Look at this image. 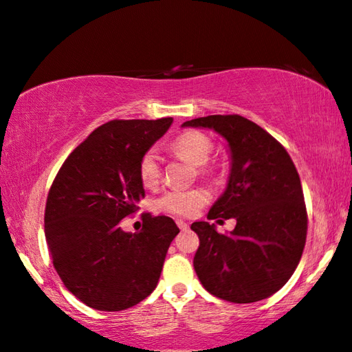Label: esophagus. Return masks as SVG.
I'll use <instances>...</instances> for the list:
<instances>
[{
  "instance_id": "34e87169",
  "label": "esophagus",
  "mask_w": 352,
  "mask_h": 352,
  "mask_svg": "<svg viewBox=\"0 0 352 352\" xmlns=\"http://www.w3.org/2000/svg\"><path fill=\"white\" fill-rule=\"evenodd\" d=\"M177 226L180 228L182 231H186V230H188V226H190V225H188L186 221H183V220H177Z\"/></svg>"
}]
</instances>
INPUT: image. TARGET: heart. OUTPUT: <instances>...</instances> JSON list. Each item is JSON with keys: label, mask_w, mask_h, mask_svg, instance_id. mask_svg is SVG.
I'll use <instances>...</instances> for the list:
<instances>
[{"label": "heart", "mask_w": 352, "mask_h": 352, "mask_svg": "<svg viewBox=\"0 0 352 352\" xmlns=\"http://www.w3.org/2000/svg\"><path fill=\"white\" fill-rule=\"evenodd\" d=\"M172 151L175 155L185 157L191 164L197 167L206 166L209 162L214 146L206 135L199 132H186L177 137L172 142ZM138 175L145 186H155L161 180V157L156 150H148L142 156L138 164ZM209 199V192L202 188H192V190H169L164 192L157 201V207L169 214L190 217L204 206Z\"/></svg>", "instance_id": "1"}]
</instances>
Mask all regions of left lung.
<instances>
[{"instance_id":"left-lung-1","label":"left lung","mask_w":352,"mask_h":352,"mask_svg":"<svg viewBox=\"0 0 352 352\" xmlns=\"http://www.w3.org/2000/svg\"><path fill=\"white\" fill-rule=\"evenodd\" d=\"M182 127L212 129L228 143L230 177L207 219H234L230 234L195 221L199 236L192 265L209 294L255 303L285 285L300 263L308 217L295 164L265 129L239 115H212ZM221 221V220H219Z\"/></svg>"}]
</instances>
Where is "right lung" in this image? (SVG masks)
I'll use <instances>...</instances> for the list:
<instances>
[{"instance_id": "1", "label": "right lung", "mask_w": 352, "mask_h": 352, "mask_svg": "<svg viewBox=\"0 0 352 352\" xmlns=\"http://www.w3.org/2000/svg\"><path fill=\"white\" fill-rule=\"evenodd\" d=\"M172 118L115 120L76 146L47 195L44 232L57 274L89 308L122 311L156 289L170 242L180 232L170 217H143L142 231L121 220L145 197L142 156Z\"/></svg>"}]
</instances>
